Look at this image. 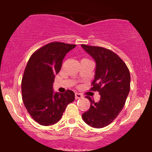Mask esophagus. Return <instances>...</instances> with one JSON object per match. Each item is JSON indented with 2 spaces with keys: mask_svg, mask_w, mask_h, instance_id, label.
Returning a JSON list of instances; mask_svg holds the SVG:
<instances>
[{
  "mask_svg": "<svg viewBox=\"0 0 152 152\" xmlns=\"http://www.w3.org/2000/svg\"><path fill=\"white\" fill-rule=\"evenodd\" d=\"M83 98V96L81 94H78V93H76L75 94V98L76 99H79V98Z\"/></svg>",
  "mask_w": 152,
  "mask_h": 152,
  "instance_id": "esophagus-1",
  "label": "esophagus"
}]
</instances>
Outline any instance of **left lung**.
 Returning <instances> with one entry per match:
<instances>
[{
  "instance_id": "1",
  "label": "left lung",
  "mask_w": 152,
  "mask_h": 152,
  "mask_svg": "<svg viewBox=\"0 0 152 152\" xmlns=\"http://www.w3.org/2000/svg\"><path fill=\"white\" fill-rule=\"evenodd\" d=\"M81 47L96 61L91 90L100 95L96 103L86 96L91 106L82 118L91 127L102 128L110 124L123 108L130 89V74L125 62L110 49L86 45Z\"/></svg>"
}]
</instances>
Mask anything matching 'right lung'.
I'll list each match as a JSON object with an SVG mask.
<instances>
[{"mask_svg":"<svg viewBox=\"0 0 152 152\" xmlns=\"http://www.w3.org/2000/svg\"><path fill=\"white\" fill-rule=\"evenodd\" d=\"M76 45L54 42L35 51L27 62L22 79L24 105L39 125H54L61 118L66 107L75 100L74 93H54L53 83L66 54Z\"/></svg>","mask_w":152,"mask_h":152,"instance_id":"right-lung-1","label":"right lung"}]
</instances>
